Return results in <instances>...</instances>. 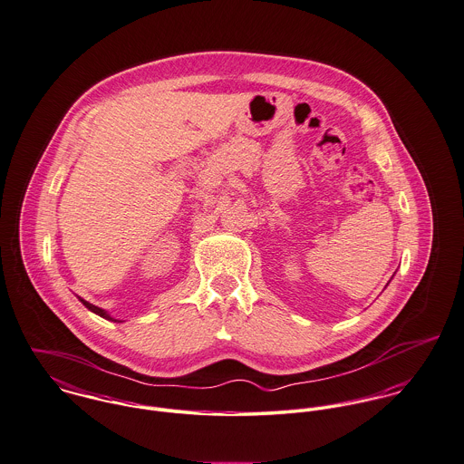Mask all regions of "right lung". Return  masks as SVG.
Masks as SVG:
<instances>
[{
	"label": "right lung",
	"mask_w": 464,
	"mask_h": 464,
	"mask_svg": "<svg viewBox=\"0 0 464 464\" xmlns=\"http://www.w3.org/2000/svg\"><path fill=\"white\" fill-rule=\"evenodd\" d=\"M80 299V303L85 306L87 309H91L92 313H96V314H100V316H103L106 320H111V322H124V320H119V318H113L108 311H104L103 308H98V306H94V304H91V303H87L85 299H82V297H78Z\"/></svg>",
	"instance_id": "right-lung-1"
}]
</instances>
